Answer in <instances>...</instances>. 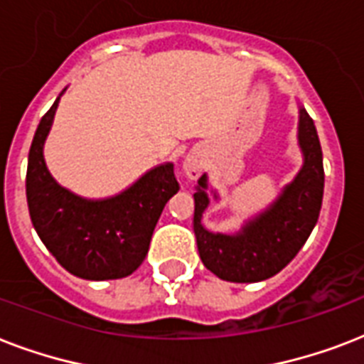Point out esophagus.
<instances>
[{
	"label": "esophagus",
	"mask_w": 364,
	"mask_h": 364,
	"mask_svg": "<svg viewBox=\"0 0 364 364\" xmlns=\"http://www.w3.org/2000/svg\"><path fill=\"white\" fill-rule=\"evenodd\" d=\"M202 166H204V160H202V154L193 151V153L187 154V159L183 162V171L188 179H196L202 171Z\"/></svg>",
	"instance_id": "34e87169"
}]
</instances>
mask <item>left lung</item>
<instances>
[{"mask_svg": "<svg viewBox=\"0 0 364 364\" xmlns=\"http://www.w3.org/2000/svg\"><path fill=\"white\" fill-rule=\"evenodd\" d=\"M299 145L304 164L279 198L238 234H213L202 225L208 198V177L198 179L194 193V234L200 259L217 277L234 283H255L276 276L296 257L319 219L325 187L321 143L316 124L300 109ZM217 198V196H215Z\"/></svg>", "mask_w": 364, "mask_h": 364, "instance_id": "8db88e82", "label": "left lung"}]
</instances>
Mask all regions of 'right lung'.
Listing matches in <instances>:
<instances>
[{
    "mask_svg": "<svg viewBox=\"0 0 364 364\" xmlns=\"http://www.w3.org/2000/svg\"><path fill=\"white\" fill-rule=\"evenodd\" d=\"M58 102L60 96L43 115L28 154L26 198L33 228L73 276L92 282L130 276L147 255L166 202L179 191L173 164L156 166L111 198L87 200L70 193L54 181L43 159Z\"/></svg>",
    "mask_w": 364,
    "mask_h": 364,
    "instance_id": "add662e5",
    "label": "right lung"
}]
</instances>
